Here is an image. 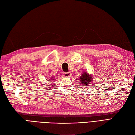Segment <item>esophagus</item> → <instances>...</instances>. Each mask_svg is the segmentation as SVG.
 Returning <instances> with one entry per match:
<instances>
[{
	"instance_id": "obj_1",
	"label": "esophagus",
	"mask_w": 135,
	"mask_h": 135,
	"mask_svg": "<svg viewBox=\"0 0 135 135\" xmlns=\"http://www.w3.org/2000/svg\"><path fill=\"white\" fill-rule=\"evenodd\" d=\"M71 75V73L70 72H66V73H64V76H66V77H68V76H70Z\"/></svg>"
}]
</instances>
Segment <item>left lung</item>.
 <instances>
[{"instance_id":"left-lung-1","label":"left lung","mask_w":135,"mask_h":135,"mask_svg":"<svg viewBox=\"0 0 135 135\" xmlns=\"http://www.w3.org/2000/svg\"><path fill=\"white\" fill-rule=\"evenodd\" d=\"M91 76H89L86 73H83V74H81V76L80 77V80L81 83L82 84H84L86 85H89L90 84V81H92V78Z\"/></svg>"}]
</instances>
